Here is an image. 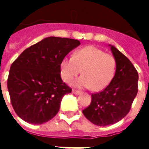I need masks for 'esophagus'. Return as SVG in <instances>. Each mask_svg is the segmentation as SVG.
<instances>
[{
  "instance_id": "esophagus-1",
  "label": "esophagus",
  "mask_w": 149,
  "mask_h": 149,
  "mask_svg": "<svg viewBox=\"0 0 149 149\" xmlns=\"http://www.w3.org/2000/svg\"><path fill=\"white\" fill-rule=\"evenodd\" d=\"M72 93L75 94V95H79V94L81 93V92L80 90H77V89H72Z\"/></svg>"
}]
</instances>
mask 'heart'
Listing matches in <instances>:
<instances>
[{
  "label": "heart",
  "mask_w": 149,
  "mask_h": 149,
  "mask_svg": "<svg viewBox=\"0 0 149 149\" xmlns=\"http://www.w3.org/2000/svg\"><path fill=\"white\" fill-rule=\"evenodd\" d=\"M60 68L65 82L71 83L82 70L83 76L75 82V85L100 91L105 88L114 77L116 62L111 54L95 46H86L76 50L72 57L63 59Z\"/></svg>",
  "instance_id": "1"
}]
</instances>
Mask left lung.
I'll list each match as a JSON object with an SVG mask.
<instances>
[{
    "mask_svg": "<svg viewBox=\"0 0 149 149\" xmlns=\"http://www.w3.org/2000/svg\"><path fill=\"white\" fill-rule=\"evenodd\" d=\"M110 46L116 62L115 76L103 91L92 94L90 105L82 111L89 121L98 126L113 125L124 118L138 92L136 69L122 52Z\"/></svg>",
    "mask_w": 149,
    "mask_h": 149,
    "instance_id": "obj_1",
    "label": "left lung"
}]
</instances>
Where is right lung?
Returning a JSON list of instances; mask_svg holds the SVG:
<instances>
[{
	"mask_svg": "<svg viewBox=\"0 0 149 149\" xmlns=\"http://www.w3.org/2000/svg\"><path fill=\"white\" fill-rule=\"evenodd\" d=\"M80 44L75 39L46 37L13 61L7 86L13 108L20 118L40 125L57 114L62 97L72 92L61 80L60 65Z\"/></svg>",
	"mask_w": 149,
	"mask_h": 149,
	"instance_id": "obj_1",
	"label": "right lung"
}]
</instances>
